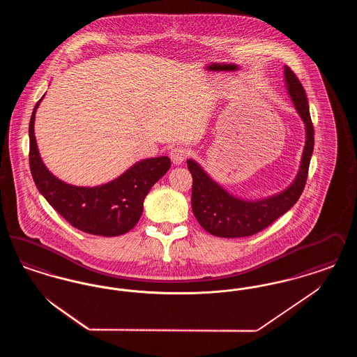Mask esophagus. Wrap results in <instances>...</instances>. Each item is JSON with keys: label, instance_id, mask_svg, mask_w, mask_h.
<instances>
[{"label": "esophagus", "instance_id": "34e87169", "mask_svg": "<svg viewBox=\"0 0 357 357\" xmlns=\"http://www.w3.org/2000/svg\"><path fill=\"white\" fill-rule=\"evenodd\" d=\"M171 162L174 163V165H176V166H179V165H182L185 160H186L187 158V150L185 147H182V146H178V147H174L172 150H171L170 153Z\"/></svg>", "mask_w": 357, "mask_h": 357}]
</instances>
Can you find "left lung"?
<instances>
[{
    "mask_svg": "<svg viewBox=\"0 0 357 357\" xmlns=\"http://www.w3.org/2000/svg\"><path fill=\"white\" fill-rule=\"evenodd\" d=\"M284 80L289 98L305 126V146L300 169L287 188L265 198L245 199L227 191L197 160H187V167L192 175V213L204 230L215 237H249L264 230L298 201L305 187L314 146V130L305 89L287 66L284 67Z\"/></svg>",
    "mask_w": 357,
    "mask_h": 357,
    "instance_id": "8db88e82",
    "label": "left lung"
}]
</instances>
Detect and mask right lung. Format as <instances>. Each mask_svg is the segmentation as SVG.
Listing matches in <instances>:
<instances>
[{"instance_id":"obj_1","label":"right lung","mask_w":357,"mask_h":357,"mask_svg":"<svg viewBox=\"0 0 357 357\" xmlns=\"http://www.w3.org/2000/svg\"><path fill=\"white\" fill-rule=\"evenodd\" d=\"M34 107L29 123V163L36 187L48 204L76 229L102 237L126 234L135 226L151 187L169 171V156L142 159L118 178L99 186H73L44 165L34 136Z\"/></svg>"}]
</instances>
